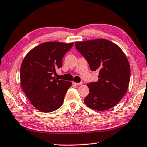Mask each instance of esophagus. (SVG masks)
<instances>
[{"instance_id": "obj_1", "label": "esophagus", "mask_w": 147, "mask_h": 147, "mask_svg": "<svg viewBox=\"0 0 147 147\" xmlns=\"http://www.w3.org/2000/svg\"><path fill=\"white\" fill-rule=\"evenodd\" d=\"M73 84L76 86H81L83 84V82H80V83H76V82H73Z\"/></svg>"}]
</instances>
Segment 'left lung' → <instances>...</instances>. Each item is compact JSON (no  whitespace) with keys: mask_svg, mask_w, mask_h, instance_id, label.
I'll use <instances>...</instances> for the list:
<instances>
[{"mask_svg":"<svg viewBox=\"0 0 147 147\" xmlns=\"http://www.w3.org/2000/svg\"><path fill=\"white\" fill-rule=\"evenodd\" d=\"M75 47L91 70L98 71V80L87 84L89 93L84 102L97 111L113 108L126 94L130 82V64L126 55L118 45L104 39L76 42Z\"/></svg>","mask_w":147,"mask_h":147,"instance_id":"8db88e82","label":"left lung"}]
</instances>
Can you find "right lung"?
<instances>
[{
  "instance_id": "add662e5",
  "label": "right lung",
  "mask_w": 147,
  "mask_h": 147,
  "mask_svg": "<svg viewBox=\"0 0 147 147\" xmlns=\"http://www.w3.org/2000/svg\"><path fill=\"white\" fill-rule=\"evenodd\" d=\"M73 43L46 42L32 49L24 57L21 67V84L31 104L39 111L56 110L63 102L71 82L53 76L62 67V59Z\"/></svg>"
}]
</instances>
